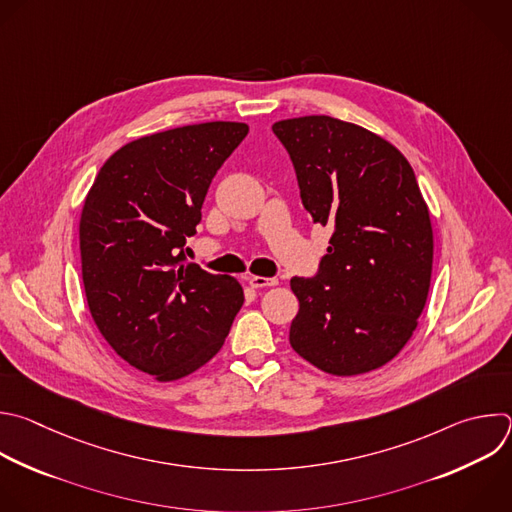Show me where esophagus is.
I'll return each instance as SVG.
<instances>
[{
	"label": "esophagus",
	"mask_w": 512,
	"mask_h": 512,
	"mask_svg": "<svg viewBox=\"0 0 512 512\" xmlns=\"http://www.w3.org/2000/svg\"><path fill=\"white\" fill-rule=\"evenodd\" d=\"M279 281L277 277H259V275H253L249 277V285L255 287V289H263V287H275Z\"/></svg>",
	"instance_id": "obj_1"
}]
</instances>
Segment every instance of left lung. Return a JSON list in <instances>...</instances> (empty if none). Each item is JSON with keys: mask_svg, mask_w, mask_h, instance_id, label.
<instances>
[{"mask_svg": "<svg viewBox=\"0 0 512 512\" xmlns=\"http://www.w3.org/2000/svg\"><path fill=\"white\" fill-rule=\"evenodd\" d=\"M311 221L331 227L315 277H293L291 348L333 376L394 360L412 337L432 277V223L406 156L331 116L273 124Z\"/></svg>", "mask_w": 512, "mask_h": 512, "instance_id": "obj_1", "label": "left lung"}]
</instances>
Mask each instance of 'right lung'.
<instances>
[{
    "mask_svg": "<svg viewBox=\"0 0 512 512\" xmlns=\"http://www.w3.org/2000/svg\"><path fill=\"white\" fill-rule=\"evenodd\" d=\"M247 132L203 122L142 136L104 162L86 195L80 257L92 319L124 362L158 382L205 366L245 301L235 277L187 263L185 245Z\"/></svg>",
    "mask_w": 512,
    "mask_h": 512,
    "instance_id": "1",
    "label": "right lung"
}]
</instances>
